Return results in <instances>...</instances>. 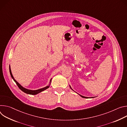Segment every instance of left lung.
<instances>
[{"mask_svg": "<svg viewBox=\"0 0 127 127\" xmlns=\"http://www.w3.org/2000/svg\"><path fill=\"white\" fill-rule=\"evenodd\" d=\"M70 87H71V86H70ZM72 89V88H71ZM73 90V89H72ZM82 97H83V98H87V97H84V96H82V95H80Z\"/></svg>", "mask_w": 127, "mask_h": 127, "instance_id": "8db88e82", "label": "left lung"}]
</instances>
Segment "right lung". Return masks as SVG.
<instances>
[{"label":"right lung","instance_id":"right-lung-1","mask_svg":"<svg viewBox=\"0 0 127 127\" xmlns=\"http://www.w3.org/2000/svg\"><path fill=\"white\" fill-rule=\"evenodd\" d=\"M9 72H10V74L11 75V78H12V79L14 80V81H15L16 82V83L17 84V86H18V87L22 91H23L24 92L27 93V94H31V95H36L42 91H43L46 89H47V88H48L50 86V84L51 83V79L50 80V84H49V85L44 87V88H41V89H38V90H28V89H27L24 87H23L15 79L12 75V73H11V69H10V65H9Z\"/></svg>","mask_w":127,"mask_h":127}]
</instances>
